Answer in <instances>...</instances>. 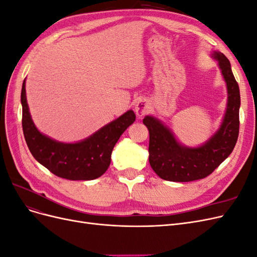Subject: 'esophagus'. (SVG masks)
<instances>
[{
    "mask_svg": "<svg viewBox=\"0 0 257 257\" xmlns=\"http://www.w3.org/2000/svg\"><path fill=\"white\" fill-rule=\"evenodd\" d=\"M135 112L138 116H143L150 110V104L146 99H139L135 105Z\"/></svg>",
    "mask_w": 257,
    "mask_h": 257,
    "instance_id": "1",
    "label": "esophagus"
}]
</instances>
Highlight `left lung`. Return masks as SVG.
Listing matches in <instances>:
<instances>
[{
	"label": "left lung",
	"instance_id": "obj_1",
	"mask_svg": "<svg viewBox=\"0 0 257 257\" xmlns=\"http://www.w3.org/2000/svg\"><path fill=\"white\" fill-rule=\"evenodd\" d=\"M217 61L227 87V107L220 128L200 147L190 148L179 143L173 132L159 119L146 115L144 124L149 130V162L160 178L167 181L189 182L206 178L228 158L239 135V85L228 59L219 51Z\"/></svg>",
	"mask_w": 257,
	"mask_h": 257
}]
</instances>
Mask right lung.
I'll list each match as a JSON object with an SVG mask.
<instances>
[{"mask_svg":"<svg viewBox=\"0 0 257 257\" xmlns=\"http://www.w3.org/2000/svg\"><path fill=\"white\" fill-rule=\"evenodd\" d=\"M21 104L22 130L30 152L53 175L68 180H93L105 174L110 165L114 145L136 119L134 111L128 110L83 141L65 144L36 128L27 103L26 80L22 83Z\"/></svg>","mask_w":257,"mask_h":257,"instance_id":"obj_1","label":"right lung"}]
</instances>
